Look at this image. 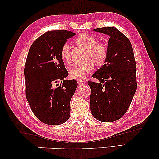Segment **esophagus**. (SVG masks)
<instances>
[{
    "label": "esophagus",
    "mask_w": 159,
    "mask_h": 159,
    "mask_svg": "<svg viewBox=\"0 0 159 159\" xmlns=\"http://www.w3.org/2000/svg\"><path fill=\"white\" fill-rule=\"evenodd\" d=\"M77 83L79 84H84V83H86V81L84 80H78Z\"/></svg>",
    "instance_id": "34e87169"
}]
</instances>
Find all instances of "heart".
<instances>
[{
    "instance_id": "heart-1",
    "label": "heart",
    "mask_w": 159,
    "mask_h": 159,
    "mask_svg": "<svg viewBox=\"0 0 159 159\" xmlns=\"http://www.w3.org/2000/svg\"><path fill=\"white\" fill-rule=\"evenodd\" d=\"M74 42L78 46L87 49L86 60L84 64L76 66L70 70V77L75 80H83L87 77L94 67V62L103 65L108 58V48L103 43H97L94 36L87 33H83L75 39ZM60 56L64 64L68 65L71 62L70 50L68 44H64L60 52Z\"/></svg>"
}]
</instances>
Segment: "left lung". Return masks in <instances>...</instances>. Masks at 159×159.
<instances>
[{
	"label": "left lung",
	"mask_w": 159,
	"mask_h": 159,
	"mask_svg": "<svg viewBox=\"0 0 159 159\" xmlns=\"http://www.w3.org/2000/svg\"><path fill=\"white\" fill-rule=\"evenodd\" d=\"M93 31L110 36L108 58L105 64L93 74L99 82L88 81L91 88L92 114L101 122H113L129 108L137 90L136 62L130 41L115 27Z\"/></svg>",
	"instance_id": "left-lung-1"
}]
</instances>
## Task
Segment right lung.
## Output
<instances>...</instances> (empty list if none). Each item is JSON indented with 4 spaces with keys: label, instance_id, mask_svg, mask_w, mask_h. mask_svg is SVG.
<instances>
[{
    "label": "right lung",
    "instance_id": "1",
    "mask_svg": "<svg viewBox=\"0 0 159 159\" xmlns=\"http://www.w3.org/2000/svg\"><path fill=\"white\" fill-rule=\"evenodd\" d=\"M75 35L67 30L44 33L34 41L26 60L27 100L36 118L50 125L64 123L70 116V100L77 82L66 80L68 72L60 52L67 40ZM60 81L62 84H57Z\"/></svg>",
    "mask_w": 159,
    "mask_h": 159
}]
</instances>
